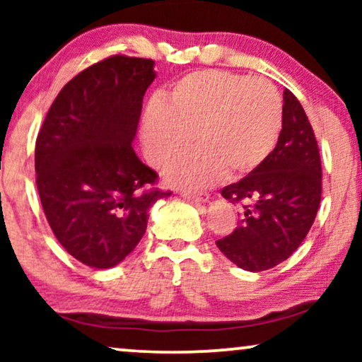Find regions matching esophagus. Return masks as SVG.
I'll use <instances>...</instances> for the list:
<instances>
[{"mask_svg":"<svg viewBox=\"0 0 362 362\" xmlns=\"http://www.w3.org/2000/svg\"><path fill=\"white\" fill-rule=\"evenodd\" d=\"M180 194L185 199L194 201V202H207L209 201V194L207 192H191V191H180Z\"/></svg>","mask_w":362,"mask_h":362,"instance_id":"esophagus-1","label":"esophagus"}]
</instances>
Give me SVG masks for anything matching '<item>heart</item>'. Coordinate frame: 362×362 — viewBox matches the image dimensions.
Wrapping results in <instances>:
<instances>
[{
    "label": "heart",
    "instance_id": "1",
    "mask_svg": "<svg viewBox=\"0 0 362 362\" xmlns=\"http://www.w3.org/2000/svg\"><path fill=\"white\" fill-rule=\"evenodd\" d=\"M284 127V102L264 78L217 69L180 78L170 103L153 102L141 141L153 166L166 168L196 145L199 151L173 168L170 177L206 187L227 176L240 180L269 160Z\"/></svg>",
    "mask_w": 362,
    "mask_h": 362
}]
</instances>
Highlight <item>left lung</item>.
I'll list each match as a JSON object with an SVG mask.
<instances>
[{
    "mask_svg": "<svg viewBox=\"0 0 362 362\" xmlns=\"http://www.w3.org/2000/svg\"><path fill=\"white\" fill-rule=\"evenodd\" d=\"M221 194L244 207L235 230L216 240L240 269L269 270L303 242L321 201V160L308 117L288 88L275 150L264 165L226 186Z\"/></svg>",
    "mask_w": 362,
    "mask_h": 362,
    "instance_id": "8db88e82",
    "label": "left lung"
}]
</instances>
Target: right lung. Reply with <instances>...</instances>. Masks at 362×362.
Segmentation results:
<instances>
[{
    "instance_id": "1",
    "label": "right lung",
    "mask_w": 362,
    "mask_h": 362,
    "mask_svg": "<svg viewBox=\"0 0 362 362\" xmlns=\"http://www.w3.org/2000/svg\"><path fill=\"white\" fill-rule=\"evenodd\" d=\"M151 59L112 56L69 81L36 140V185L46 219L74 259L95 269L120 264L138 245L148 211L170 196L138 160L143 95Z\"/></svg>"
}]
</instances>
